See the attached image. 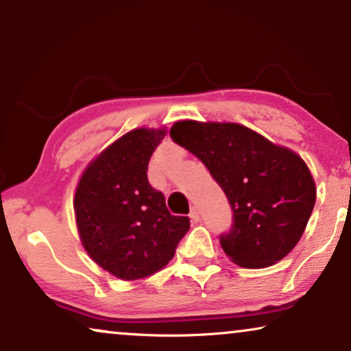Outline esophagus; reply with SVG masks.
Wrapping results in <instances>:
<instances>
[{
  "label": "esophagus",
  "mask_w": 351,
  "mask_h": 351,
  "mask_svg": "<svg viewBox=\"0 0 351 351\" xmlns=\"http://www.w3.org/2000/svg\"><path fill=\"white\" fill-rule=\"evenodd\" d=\"M190 219H191V222H199V213H198V209L196 208H191V210H190Z\"/></svg>",
  "instance_id": "obj_1"
}]
</instances>
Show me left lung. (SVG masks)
I'll list each match as a JSON object with an SVG mask.
<instances>
[{"label": "left lung", "mask_w": 351, "mask_h": 351, "mask_svg": "<svg viewBox=\"0 0 351 351\" xmlns=\"http://www.w3.org/2000/svg\"><path fill=\"white\" fill-rule=\"evenodd\" d=\"M171 137L201 160L233 213L220 246L234 263L263 268L286 257L305 232L316 189L304 160L234 123L177 121Z\"/></svg>", "instance_id": "left-lung-1"}]
</instances>
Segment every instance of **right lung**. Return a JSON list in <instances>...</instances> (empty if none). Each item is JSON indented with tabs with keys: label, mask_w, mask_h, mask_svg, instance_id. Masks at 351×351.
Instances as JSON below:
<instances>
[{
	"label": "right lung",
	"mask_w": 351,
	"mask_h": 351,
	"mask_svg": "<svg viewBox=\"0 0 351 351\" xmlns=\"http://www.w3.org/2000/svg\"><path fill=\"white\" fill-rule=\"evenodd\" d=\"M165 131L134 129L88 166L75 193L76 225L90 258L121 280L150 276L174 257L190 219L172 215L148 182Z\"/></svg>",
	"instance_id": "right-lung-1"
}]
</instances>
